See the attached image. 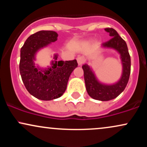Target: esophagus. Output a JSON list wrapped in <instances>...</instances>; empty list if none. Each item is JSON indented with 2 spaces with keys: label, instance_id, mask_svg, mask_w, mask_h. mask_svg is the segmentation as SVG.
<instances>
[{
  "label": "esophagus",
  "instance_id": "obj_1",
  "mask_svg": "<svg viewBox=\"0 0 147 147\" xmlns=\"http://www.w3.org/2000/svg\"><path fill=\"white\" fill-rule=\"evenodd\" d=\"M77 63H78L79 65H82V64L84 63V59L82 57H79L77 59Z\"/></svg>",
  "mask_w": 147,
  "mask_h": 147
}]
</instances>
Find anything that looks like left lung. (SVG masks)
I'll return each mask as SVG.
<instances>
[{
  "instance_id": "1",
  "label": "left lung",
  "mask_w": 147,
  "mask_h": 147,
  "mask_svg": "<svg viewBox=\"0 0 147 147\" xmlns=\"http://www.w3.org/2000/svg\"><path fill=\"white\" fill-rule=\"evenodd\" d=\"M105 31L109 32L112 38L109 41L102 43L101 47L105 49H113L119 54L122 72L120 79L117 82L106 84L99 82L90 65L87 63L82 65L88 94L92 99L99 101L111 100L120 95L127 85L131 73V57L126 42L115 30L106 28Z\"/></svg>"
}]
</instances>
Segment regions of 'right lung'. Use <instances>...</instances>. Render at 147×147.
<instances>
[{"label":"right lung","mask_w":147,"mask_h":147,"mask_svg":"<svg viewBox=\"0 0 147 147\" xmlns=\"http://www.w3.org/2000/svg\"><path fill=\"white\" fill-rule=\"evenodd\" d=\"M57 32L41 30L30 36L21 49L19 70L28 92L36 98L49 101L60 97L66 90L69 77L77 68V60L58 61V55L48 68L35 65L37 52L57 40Z\"/></svg>","instance_id":"obj_1"}]
</instances>
